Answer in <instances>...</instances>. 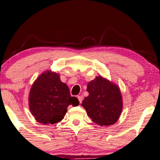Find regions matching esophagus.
<instances>
[{
	"mask_svg": "<svg viewBox=\"0 0 160 160\" xmlns=\"http://www.w3.org/2000/svg\"><path fill=\"white\" fill-rule=\"evenodd\" d=\"M82 96H78V99L79 100V102H80V104L82 103Z\"/></svg>",
	"mask_w": 160,
	"mask_h": 160,
	"instance_id": "1",
	"label": "esophagus"
}]
</instances>
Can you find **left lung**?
Returning <instances> with one entry per match:
<instances>
[{
    "label": "left lung",
    "mask_w": 160,
    "mask_h": 160,
    "mask_svg": "<svg viewBox=\"0 0 160 160\" xmlns=\"http://www.w3.org/2000/svg\"><path fill=\"white\" fill-rule=\"evenodd\" d=\"M87 91L89 95L84 98L81 105L93 122L101 126L116 123L123 107L118 87L99 76L88 82Z\"/></svg>",
    "instance_id": "8db88e82"
}]
</instances>
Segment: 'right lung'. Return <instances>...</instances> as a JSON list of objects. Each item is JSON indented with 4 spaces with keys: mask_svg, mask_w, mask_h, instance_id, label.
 <instances>
[{
    "mask_svg": "<svg viewBox=\"0 0 160 160\" xmlns=\"http://www.w3.org/2000/svg\"><path fill=\"white\" fill-rule=\"evenodd\" d=\"M29 108L38 122L54 124L63 118L69 105L78 106V98L71 97L67 84L55 72L47 71L37 79L29 93Z\"/></svg>",
    "mask_w": 160,
    "mask_h": 160,
    "instance_id": "1",
    "label": "right lung"
}]
</instances>
